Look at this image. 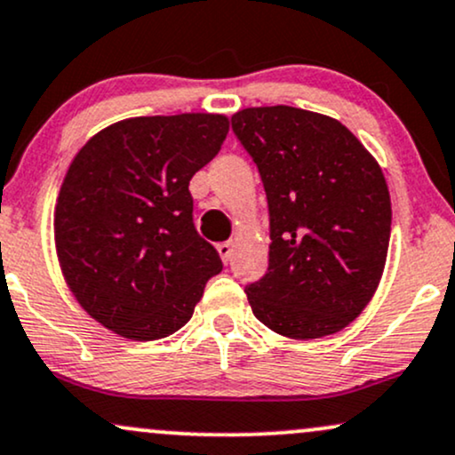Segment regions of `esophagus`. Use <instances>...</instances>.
<instances>
[{"label":"esophagus","mask_w":455,"mask_h":455,"mask_svg":"<svg viewBox=\"0 0 455 455\" xmlns=\"http://www.w3.org/2000/svg\"><path fill=\"white\" fill-rule=\"evenodd\" d=\"M217 251H219V255H221V259L226 261V264H228V261L232 259V253H234V244L229 243V240H226V243H219V244H217Z\"/></svg>","instance_id":"obj_1"}]
</instances>
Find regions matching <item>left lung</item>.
Masks as SVG:
<instances>
[{
	"instance_id": "left-lung-1",
	"label": "left lung",
	"mask_w": 455,
	"mask_h": 455,
	"mask_svg": "<svg viewBox=\"0 0 455 455\" xmlns=\"http://www.w3.org/2000/svg\"><path fill=\"white\" fill-rule=\"evenodd\" d=\"M232 130L270 212L268 272L244 290L253 315L287 339L339 332L386 268L392 202L377 159L340 121L293 106L238 110Z\"/></svg>"
}]
</instances>
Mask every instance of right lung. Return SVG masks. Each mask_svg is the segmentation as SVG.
Instances as JSON below:
<instances>
[{"label":"right lung","mask_w":455,"mask_h":455,"mask_svg":"<svg viewBox=\"0 0 455 455\" xmlns=\"http://www.w3.org/2000/svg\"><path fill=\"white\" fill-rule=\"evenodd\" d=\"M228 116H133L95 133L69 164L55 247L69 291L123 339L157 340L189 322L217 249L194 226L189 180L219 153Z\"/></svg>","instance_id":"right-lung-1"}]
</instances>
